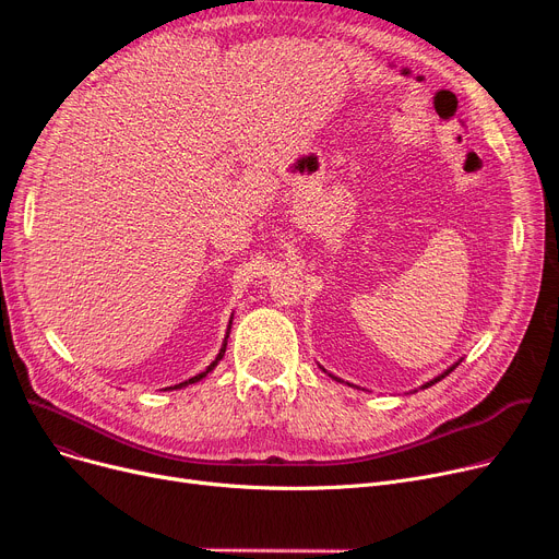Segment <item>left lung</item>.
Masks as SVG:
<instances>
[{
	"instance_id": "1",
	"label": "left lung",
	"mask_w": 559,
	"mask_h": 559,
	"mask_svg": "<svg viewBox=\"0 0 559 559\" xmlns=\"http://www.w3.org/2000/svg\"><path fill=\"white\" fill-rule=\"evenodd\" d=\"M460 362H462V358H460V360H457V362H453V365H451V367H449V369H444V371H442V373H439V376H435V378H430V380H428V383H424V385H421V388H419V390H426V388H430V385H435V383H439V380H442V378H447V376H449V373H451V371H453V369H455V367H457V365H460ZM319 369H321V371H324V373H329V371H326V369H324V367H321V365H319ZM329 376H331V378H333V380H337V383H344V380H342V378H337V376H333V373H329ZM346 385H348V388H356V385H350V383H346ZM356 390H360V388H356ZM415 392H417V390H415Z\"/></svg>"
}]
</instances>
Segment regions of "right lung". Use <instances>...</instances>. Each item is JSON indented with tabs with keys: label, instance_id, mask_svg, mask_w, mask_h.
Returning <instances> with one entry per match:
<instances>
[{
	"label": "right lung",
	"instance_id": "right-lung-1",
	"mask_svg": "<svg viewBox=\"0 0 559 559\" xmlns=\"http://www.w3.org/2000/svg\"><path fill=\"white\" fill-rule=\"evenodd\" d=\"M230 324H233V314H230V319H228V326H226V335H224V344H222V348H219V354H217V358L205 367L201 373H197V376H192V378H188V380H183V383H179V385H174V388H165V390H181V388H188V385H192V383H199L201 378H205L209 376L217 365H219V360L224 358V354H226V342H228V333H230Z\"/></svg>",
	"mask_w": 559,
	"mask_h": 559
}]
</instances>
